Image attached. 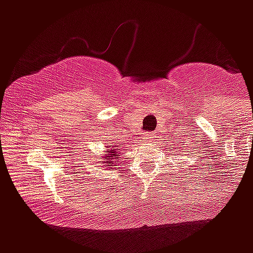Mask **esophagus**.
I'll return each mask as SVG.
<instances>
[{"mask_svg": "<svg viewBox=\"0 0 253 253\" xmlns=\"http://www.w3.org/2000/svg\"><path fill=\"white\" fill-rule=\"evenodd\" d=\"M142 138L144 142L148 143V142H152V140H154L155 135H154V132H144V134L142 135Z\"/></svg>", "mask_w": 253, "mask_h": 253, "instance_id": "34e87169", "label": "esophagus"}]
</instances>
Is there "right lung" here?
I'll list each match as a JSON object with an SVG mask.
<instances>
[{"label":"right lung","instance_id":"add662e5","mask_svg":"<svg viewBox=\"0 0 253 253\" xmlns=\"http://www.w3.org/2000/svg\"><path fill=\"white\" fill-rule=\"evenodd\" d=\"M118 144H115L113 147H106L105 148V154L101 156V164L102 167L105 168H109V169H114V168H119L118 164H119V150H118Z\"/></svg>","mask_w":253,"mask_h":253}]
</instances>
